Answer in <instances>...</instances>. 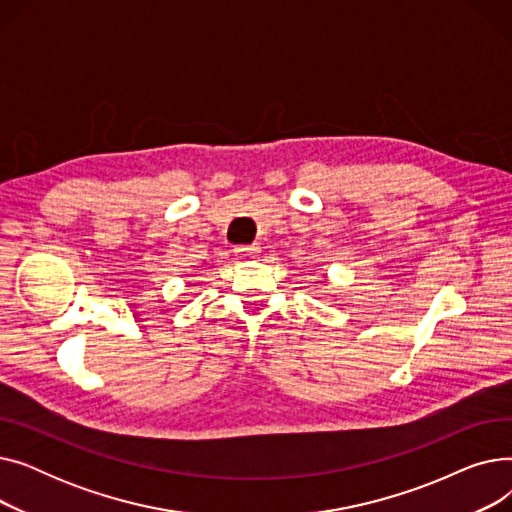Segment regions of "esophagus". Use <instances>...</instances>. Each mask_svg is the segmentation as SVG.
Wrapping results in <instances>:
<instances>
[{"instance_id":"1","label":"esophagus","mask_w":512,"mask_h":512,"mask_svg":"<svg viewBox=\"0 0 512 512\" xmlns=\"http://www.w3.org/2000/svg\"><path fill=\"white\" fill-rule=\"evenodd\" d=\"M234 253H236L240 259H255V257H259L261 249H259L257 245H242V247H236Z\"/></svg>"}]
</instances>
